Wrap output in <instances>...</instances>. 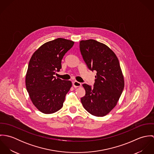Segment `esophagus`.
<instances>
[{"instance_id":"obj_1","label":"esophagus","mask_w":154,"mask_h":154,"mask_svg":"<svg viewBox=\"0 0 154 154\" xmlns=\"http://www.w3.org/2000/svg\"><path fill=\"white\" fill-rule=\"evenodd\" d=\"M73 86L75 88H77V87H80L81 86V84L78 81H74L73 82Z\"/></svg>"}]
</instances>
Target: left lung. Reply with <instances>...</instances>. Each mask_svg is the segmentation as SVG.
<instances>
[{
	"instance_id": "obj_1",
	"label": "left lung",
	"mask_w": 154,
	"mask_h": 154,
	"mask_svg": "<svg viewBox=\"0 0 154 154\" xmlns=\"http://www.w3.org/2000/svg\"><path fill=\"white\" fill-rule=\"evenodd\" d=\"M79 48L88 69L97 72L93 87L82 85L81 103L92 115L104 116L116 106L125 86L119 60L108 46L94 40L81 41Z\"/></svg>"
}]
</instances>
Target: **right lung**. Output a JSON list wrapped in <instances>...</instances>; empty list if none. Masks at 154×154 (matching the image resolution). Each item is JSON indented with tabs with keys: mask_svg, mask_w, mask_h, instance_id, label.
Segmentation results:
<instances>
[{
	"mask_svg": "<svg viewBox=\"0 0 154 154\" xmlns=\"http://www.w3.org/2000/svg\"><path fill=\"white\" fill-rule=\"evenodd\" d=\"M74 42L58 38L42 45L32 54L26 75V90L33 104L45 114L60 110L72 87L70 81L56 78L62 60Z\"/></svg>",
	"mask_w": 154,
	"mask_h": 154,
	"instance_id": "right-lung-1",
	"label": "right lung"
}]
</instances>
